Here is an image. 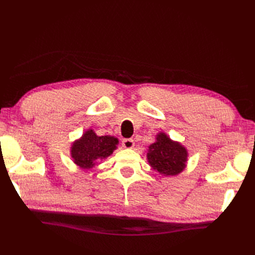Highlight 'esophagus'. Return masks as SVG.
<instances>
[{
	"label": "esophagus",
	"mask_w": 255,
	"mask_h": 255,
	"mask_svg": "<svg viewBox=\"0 0 255 255\" xmlns=\"http://www.w3.org/2000/svg\"><path fill=\"white\" fill-rule=\"evenodd\" d=\"M122 144H123V147H124V148H126V149H131V148H133L134 142H133V140H132V139H124L123 141H122Z\"/></svg>",
	"instance_id": "esophagus-1"
}]
</instances>
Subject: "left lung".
I'll return each instance as SVG.
<instances>
[{
  "instance_id": "1",
  "label": "left lung",
  "mask_w": 255,
  "mask_h": 255,
  "mask_svg": "<svg viewBox=\"0 0 255 255\" xmlns=\"http://www.w3.org/2000/svg\"><path fill=\"white\" fill-rule=\"evenodd\" d=\"M147 158L150 165L166 176L181 173L187 161V151L178 142L172 141L165 133L160 132L156 141L149 147Z\"/></svg>"
}]
</instances>
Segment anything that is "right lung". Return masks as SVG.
<instances>
[{"mask_svg": "<svg viewBox=\"0 0 255 255\" xmlns=\"http://www.w3.org/2000/svg\"><path fill=\"white\" fill-rule=\"evenodd\" d=\"M118 140L111 136H97L90 129L77 140L71 148V156L74 163L82 169H91L96 161L110 156L117 147Z\"/></svg>", "mask_w": 255, "mask_h": 255, "instance_id": "1", "label": "right lung"}]
</instances>
